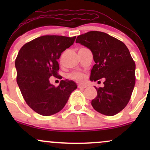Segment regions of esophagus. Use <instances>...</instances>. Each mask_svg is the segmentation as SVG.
<instances>
[{"label":"esophagus","mask_w":150,"mask_h":150,"mask_svg":"<svg viewBox=\"0 0 150 150\" xmlns=\"http://www.w3.org/2000/svg\"><path fill=\"white\" fill-rule=\"evenodd\" d=\"M77 87H78V88L83 89H85L86 87H87V85H81V84H80V85H78Z\"/></svg>","instance_id":"obj_1"}]
</instances>
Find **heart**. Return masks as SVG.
Listing matches in <instances>:
<instances>
[{"label":"heart","mask_w":150,"mask_h":150,"mask_svg":"<svg viewBox=\"0 0 150 150\" xmlns=\"http://www.w3.org/2000/svg\"><path fill=\"white\" fill-rule=\"evenodd\" d=\"M70 77L76 81H82L85 78V75L83 73H80V72H75V73H71Z\"/></svg>","instance_id":"heart-1"}]
</instances>
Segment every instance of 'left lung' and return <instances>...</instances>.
<instances>
[{
    "label": "left lung",
    "instance_id": "left-lung-1",
    "mask_svg": "<svg viewBox=\"0 0 150 150\" xmlns=\"http://www.w3.org/2000/svg\"><path fill=\"white\" fill-rule=\"evenodd\" d=\"M76 43L88 48L93 54L95 64L90 80L104 78V87H95L97 95L92 106L101 114H117L128 104L135 87V63L128 49L118 39L98 31L81 34Z\"/></svg>",
    "mask_w": 150,
    "mask_h": 150
}]
</instances>
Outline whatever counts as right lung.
Segmentation results:
<instances>
[{
    "label": "right lung",
    "mask_w": 150,
    "mask_h": 150,
    "mask_svg": "<svg viewBox=\"0 0 150 150\" xmlns=\"http://www.w3.org/2000/svg\"><path fill=\"white\" fill-rule=\"evenodd\" d=\"M75 38L42 36L25 44L19 51L15 63L17 82L26 103L39 114L48 116L59 112L77 89L72 80H61L57 87L49 81L51 76H58V60Z\"/></svg>",
    "instance_id": "1"
}]
</instances>
